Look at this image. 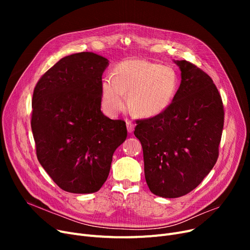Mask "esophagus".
I'll list each match as a JSON object with an SVG mask.
<instances>
[{"label": "esophagus", "mask_w": 250, "mask_h": 250, "mask_svg": "<svg viewBox=\"0 0 250 250\" xmlns=\"http://www.w3.org/2000/svg\"><path fill=\"white\" fill-rule=\"evenodd\" d=\"M125 124H126L127 132H128V133H133V130H134V128H135V125H134L132 122H130V121H128V120L125 121Z\"/></svg>", "instance_id": "34e87169"}]
</instances>
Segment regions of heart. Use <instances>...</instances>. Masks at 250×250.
<instances>
[{"label":"heart","mask_w":250,"mask_h":250,"mask_svg":"<svg viewBox=\"0 0 250 250\" xmlns=\"http://www.w3.org/2000/svg\"><path fill=\"white\" fill-rule=\"evenodd\" d=\"M177 89L178 78L171 68L142 60L125 61L112 68L111 80L102 82L101 105L105 112L114 115L125 108V93H128L130 109L153 117L169 106Z\"/></svg>","instance_id":"b5f03b06"}]
</instances>
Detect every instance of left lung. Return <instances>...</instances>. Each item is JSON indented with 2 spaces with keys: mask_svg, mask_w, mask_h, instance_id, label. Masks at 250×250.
<instances>
[{
  "mask_svg": "<svg viewBox=\"0 0 250 250\" xmlns=\"http://www.w3.org/2000/svg\"><path fill=\"white\" fill-rule=\"evenodd\" d=\"M181 83L160 114L138 120L147 185L156 195L173 199L198 187L217 162L224 106L212 78L188 61H175Z\"/></svg>",
  "mask_w": 250,
  "mask_h": 250,
  "instance_id": "obj_1",
  "label": "left lung"
}]
</instances>
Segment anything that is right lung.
I'll return each instance as SVG.
<instances>
[{
  "instance_id": "right-lung-1",
  "label": "right lung",
  "mask_w": 250,
  "mask_h": 250,
  "mask_svg": "<svg viewBox=\"0 0 250 250\" xmlns=\"http://www.w3.org/2000/svg\"><path fill=\"white\" fill-rule=\"evenodd\" d=\"M107 59L83 51L60 60L39 79L32 97L36 156L50 178L73 193L98 191L116 148L127 136L125 122L101 107Z\"/></svg>"
}]
</instances>
